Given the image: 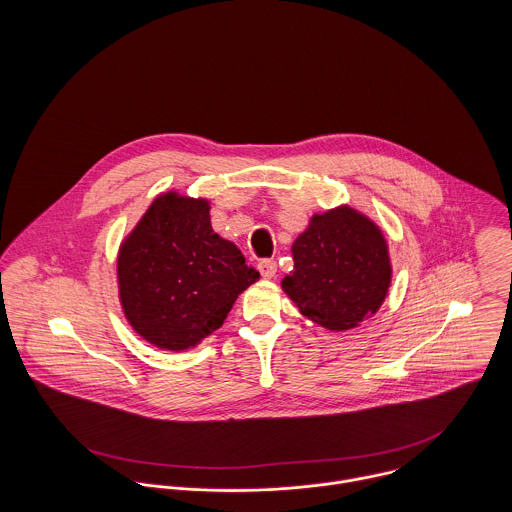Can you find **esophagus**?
Listing matches in <instances>:
<instances>
[{"mask_svg":"<svg viewBox=\"0 0 512 512\" xmlns=\"http://www.w3.org/2000/svg\"><path fill=\"white\" fill-rule=\"evenodd\" d=\"M258 270H260V274H262L266 280H272V278L276 276V272H278V264H276V260L264 258V260L258 262Z\"/></svg>","mask_w":512,"mask_h":512,"instance_id":"1","label":"esophagus"}]
</instances>
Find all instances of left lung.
Returning <instances> with one entry per match:
<instances>
[{"mask_svg":"<svg viewBox=\"0 0 512 512\" xmlns=\"http://www.w3.org/2000/svg\"><path fill=\"white\" fill-rule=\"evenodd\" d=\"M292 254L282 288L321 327H357L382 305L392 276L388 246L378 226L351 207L315 215Z\"/></svg>","mask_w":512,"mask_h":512,"instance_id":"obj_1","label":"left lung"}]
</instances>
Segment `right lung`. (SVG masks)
<instances>
[{
	"label": "right lung",
	"mask_w": 512,
	"mask_h": 512,
	"mask_svg": "<svg viewBox=\"0 0 512 512\" xmlns=\"http://www.w3.org/2000/svg\"><path fill=\"white\" fill-rule=\"evenodd\" d=\"M260 274L211 226L209 203L157 197L126 238L118 284L130 325L167 351L195 347L217 331L238 293Z\"/></svg>",
	"instance_id": "obj_1"
}]
</instances>
